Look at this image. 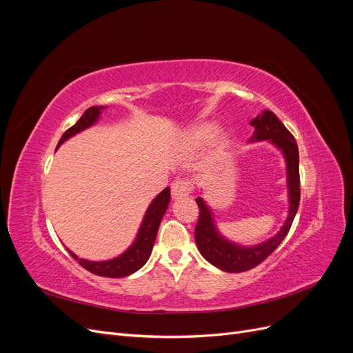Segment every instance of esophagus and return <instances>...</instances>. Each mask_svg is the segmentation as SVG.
Wrapping results in <instances>:
<instances>
[{"instance_id": "obj_1", "label": "esophagus", "mask_w": 353, "mask_h": 353, "mask_svg": "<svg viewBox=\"0 0 353 353\" xmlns=\"http://www.w3.org/2000/svg\"><path fill=\"white\" fill-rule=\"evenodd\" d=\"M193 183H191L190 179L185 178H181L174 181L172 187H170V191H172V197L174 199H183L187 197L191 191H193Z\"/></svg>"}]
</instances>
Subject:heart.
Returning <instances> with one entry per match:
<instances>
[{"instance_id": "b5f03b06", "label": "heart", "mask_w": 353, "mask_h": 353, "mask_svg": "<svg viewBox=\"0 0 353 353\" xmlns=\"http://www.w3.org/2000/svg\"><path fill=\"white\" fill-rule=\"evenodd\" d=\"M213 132H215V128L212 125L197 126L196 130H193V132H191V141L194 144H205L209 138H212Z\"/></svg>"}]
</instances>
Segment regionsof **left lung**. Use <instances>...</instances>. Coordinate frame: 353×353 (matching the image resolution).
I'll use <instances>...</instances> for the list:
<instances>
[{"mask_svg": "<svg viewBox=\"0 0 353 353\" xmlns=\"http://www.w3.org/2000/svg\"><path fill=\"white\" fill-rule=\"evenodd\" d=\"M254 128L250 141H271L276 148H280L287 165V185H288V216L284 225L276 236L266 240L258 245L244 248L236 243L223 239L216 230L212 212L206 201L197 197L199 221L196 223L194 237L196 244L203 258L216 268L225 272H244L263 262L268 256L279 248L280 243L290 231L296 212L301 201V176H299V148L294 137L283 125V122L272 112L263 110L262 114L256 116L250 121Z\"/></svg>", "mask_w": 353, "mask_h": 353, "instance_id": "obj_1", "label": "left lung"}]
</instances>
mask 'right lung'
<instances>
[{"instance_id":"obj_1","label":"right lung","mask_w":353,"mask_h":353,"mask_svg":"<svg viewBox=\"0 0 353 353\" xmlns=\"http://www.w3.org/2000/svg\"><path fill=\"white\" fill-rule=\"evenodd\" d=\"M104 109L105 105H92V108L85 110V113L81 116V119L61 135L57 147L61 145L66 140H69L70 137L77 135L83 130H87V128H90L91 125L97 122ZM169 199H170V191H169V187H166L162 193H159L156 196V199L150 203V206H148L144 219L141 222V227L138 230V234L134 243L131 244V248L126 252H123L122 254L117 256V258L110 261L94 262V261L81 259L70 250L68 252L72 254V258L74 261H78L81 266H83L85 270L95 275L110 276V279H122V276L134 274L135 271L140 270L141 266H144V263L148 261V258H150L153 244L157 236V230L168 209Z\"/></svg>"}]
</instances>
